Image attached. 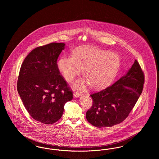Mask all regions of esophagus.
Masks as SVG:
<instances>
[{"mask_svg": "<svg viewBox=\"0 0 159 159\" xmlns=\"http://www.w3.org/2000/svg\"><path fill=\"white\" fill-rule=\"evenodd\" d=\"M80 96H82V93H77V92H74V97L75 98H78V97H79Z\"/></svg>", "mask_w": 159, "mask_h": 159, "instance_id": "obj_1", "label": "esophagus"}]
</instances>
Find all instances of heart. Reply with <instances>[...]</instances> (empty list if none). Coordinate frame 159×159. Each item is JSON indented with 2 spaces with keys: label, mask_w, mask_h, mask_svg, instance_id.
<instances>
[{
  "label": "heart",
  "mask_w": 159,
  "mask_h": 159,
  "mask_svg": "<svg viewBox=\"0 0 159 159\" xmlns=\"http://www.w3.org/2000/svg\"><path fill=\"white\" fill-rule=\"evenodd\" d=\"M120 66V58L117 53L94 48H79L72 52V57H61L58 69L67 82H72L80 70L85 79L77 80L75 89H82L87 83L93 89L101 88L116 76Z\"/></svg>",
  "instance_id": "obj_1"
}]
</instances>
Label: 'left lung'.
<instances>
[{
    "instance_id": "left-lung-1",
    "label": "left lung",
    "mask_w": 159,
    "mask_h": 159,
    "mask_svg": "<svg viewBox=\"0 0 159 159\" xmlns=\"http://www.w3.org/2000/svg\"><path fill=\"white\" fill-rule=\"evenodd\" d=\"M144 73L136 60L126 73L113 84L91 95L93 105L87 120L98 128L111 127L123 121L143 89Z\"/></svg>"
}]
</instances>
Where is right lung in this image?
Listing matches in <instances>:
<instances>
[{"instance_id":"right-lung-1","label":"right lung","mask_w":159,"mask_h":159,"mask_svg":"<svg viewBox=\"0 0 159 159\" xmlns=\"http://www.w3.org/2000/svg\"><path fill=\"white\" fill-rule=\"evenodd\" d=\"M65 47L64 43L38 47L26 57L20 68L17 91L28 113L42 123L58 121L65 104L73 97L57 62Z\"/></svg>"}]
</instances>
